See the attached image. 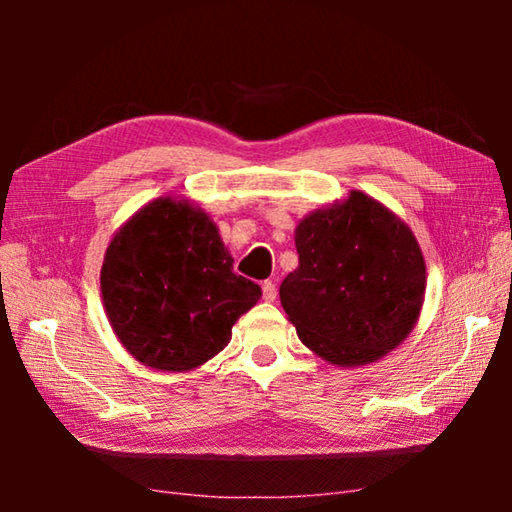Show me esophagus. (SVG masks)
Instances as JSON below:
<instances>
[{"label": "esophagus", "mask_w": 512, "mask_h": 512, "mask_svg": "<svg viewBox=\"0 0 512 512\" xmlns=\"http://www.w3.org/2000/svg\"><path fill=\"white\" fill-rule=\"evenodd\" d=\"M262 296H264V300H266V302H273V300H275V296H277L275 282H271V280H266V282L262 284Z\"/></svg>", "instance_id": "1"}]
</instances>
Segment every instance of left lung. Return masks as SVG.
<instances>
[{
  "label": "left lung",
  "mask_w": 512,
  "mask_h": 512,
  "mask_svg": "<svg viewBox=\"0 0 512 512\" xmlns=\"http://www.w3.org/2000/svg\"><path fill=\"white\" fill-rule=\"evenodd\" d=\"M298 268L280 302L298 339L339 368L379 361L409 339L427 266L418 239L384 203L352 192L296 225Z\"/></svg>",
  "instance_id": "obj_1"
}]
</instances>
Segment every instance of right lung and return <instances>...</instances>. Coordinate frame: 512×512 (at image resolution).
Returning <instances> with one entry per match:
<instances>
[{"label": "right lung", "instance_id": "1", "mask_svg": "<svg viewBox=\"0 0 512 512\" xmlns=\"http://www.w3.org/2000/svg\"><path fill=\"white\" fill-rule=\"evenodd\" d=\"M232 262L203 207L173 196L140 207L110 239L101 266L103 309L126 352L162 372L216 357L262 298Z\"/></svg>", "mask_w": 512, "mask_h": 512}]
</instances>
